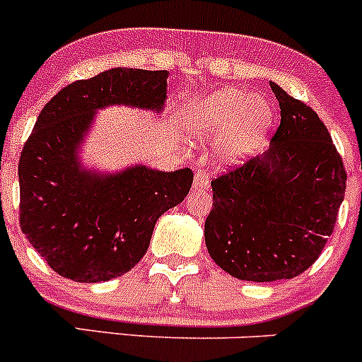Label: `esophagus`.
Returning <instances> with one entry per match:
<instances>
[{"label":"esophagus","instance_id":"34e87169","mask_svg":"<svg viewBox=\"0 0 362 362\" xmlns=\"http://www.w3.org/2000/svg\"><path fill=\"white\" fill-rule=\"evenodd\" d=\"M209 175L206 174V172H195L194 175V188L195 190H206V188H209Z\"/></svg>","mask_w":362,"mask_h":362}]
</instances>
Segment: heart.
<instances>
[{"label": "heart", "mask_w": 362, "mask_h": 362, "mask_svg": "<svg viewBox=\"0 0 362 362\" xmlns=\"http://www.w3.org/2000/svg\"><path fill=\"white\" fill-rule=\"evenodd\" d=\"M274 120V108L264 95L243 88H218L188 105L185 124L199 142H216L220 163H235L252 153Z\"/></svg>", "instance_id": "obj_1"}]
</instances>
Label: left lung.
Returning <instances> with one entry per match:
<instances>
[{
	"label": "left lung",
	"mask_w": 362,
	"mask_h": 362,
	"mask_svg": "<svg viewBox=\"0 0 362 362\" xmlns=\"http://www.w3.org/2000/svg\"><path fill=\"white\" fill-rule=\"evenodd\" d=\"M281 124L270 147L213 179L204 223L209 256L242 281L293 279L325 247L346 190V172L316 112L272 81Z\"/></svg>",
	"instance_id": "left-lung-1"
}]
</instances>
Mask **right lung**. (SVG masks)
Listing matches in <instances>:
<instances>
[{
  "instance_id": "add662e5",
  "label": "right lung",
  "mask_w": 362,
  "mask_h": 362,
  "mask_svg": "<svg viewBox=\"0 0 362 362\" xmlns=\"http://www.w3.org/2000/svg\"><path fill=\"white\" fill-rule=\"evenodd\" d=\"M167 78V71L108 69L62 88L37 117L19 160V222L62 277L101 282L129 272L147 252L156 220L190 192V168L160 172L139 163L99 174L80 160L99 110L161 113Z\"/></svg>"
}]
</instances>
